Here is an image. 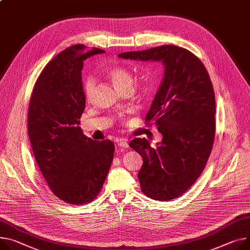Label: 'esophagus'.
<instances>
[{"mask_svg":"<svg viewBox=\"0 0 250 250\" xmlns=\"http://www.w3.org/2000/svg\"><path fill=\"white\" fill-rule=\"evenodd\" d=\"M117 145L119 147H123V148H127L128 147V142L126 139H119L117 141Z\"/></svg>","mask_w":250,"mask_h":250,"instance_id":"esophagus-1","label":"esophagus"}]
</instances>
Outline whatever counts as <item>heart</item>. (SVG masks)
<instances>
[{"label":"heart","instance_id":"obj_1","mask_svg":"<svg viewBox=\"0 0 250 250\" xmlns=\"http://www.w3.org/2000/svg\"><path fill=\"white\" fill-rule=\"evenodd\" d=\"M107 76L109 77V79L112 81V83L121 92L126 89L132 90L134 80H133V76L131 72L128 69L124 67H119V66L113 67L110 70H108ZM143 85L144 87L148 88L150 86V82L145 81ZM94 88H95L94 79L91 78V77H88V78H86L84 81V95L86 99L91 98Z\"/></svg>","mask_w":250,"mask_h":250}]
</instances>
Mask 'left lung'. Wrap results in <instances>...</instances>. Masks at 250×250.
<instances>
[{
  "mask_svg": "<svg viewBox=\"0 0 250 250\" xmlns=\"http://www.w3.org/2000/svg\"><path fill=\"white\" fill-rule=\"evenodd\" d=\"M122 59L157 61L164 77L146 115L154 121L162 141L156 148L145 138L129 146L143 158L138 173L143 193L154 200L179 197L202 173L215 136V96L210 77L197 57L188 50L163 45L121 53Z\"/></svg>",
  "mask_w": 250,
  "mask_h": 250,
  "instance_id": "8db88e82",
  "label": "left lung"
}]
</instances>
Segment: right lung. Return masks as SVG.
Wrapping results in <instances>:
<instances>
[{"label":"right lung","instance_id":"1","mask_svg":"<svg viewBox=\"0 0 250 250\" xmlns=\"http://www.w3.org/2000/svg\"><path fill=\"white\" fill-rule=\"evenodd\" d=\"M104 50L74 45L50 61L37 79L28 111V134L35 159L53 193L75 205L92 201L109 172L115 146L84 135L86 99L82 69Z\"/></svg>","mask_w":250,"mask_h":250}]
</instances>
